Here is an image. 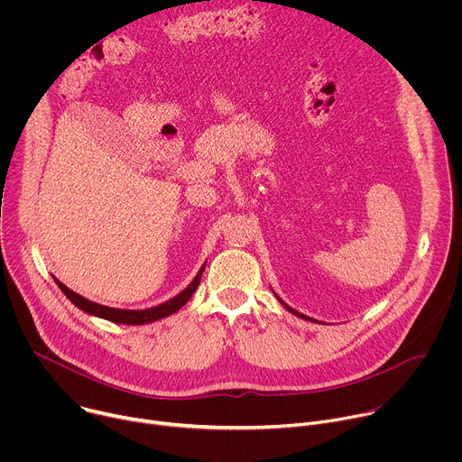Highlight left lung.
<instances>
[{"label": "left lung", "mask_w": 462, "mask_h": 462, "mask_svg": "<svg viewBox=\"0 0 462 462\" xmlns=\"http://www.w3.org/2000/svg\"><path fill=\"white\" fill-rule=\"evenodd\" d=\"M274 294H276V292H274ZM276 298H278V296H276ZM278 301H280V303H282V305H283V307H285V309H287V310H289V312H292V314H294V316H298V318H301V319H309V321H316V319H312V318H309V316H305V314H301V312H298V310H294V309H292V307H289V305H287V303H285V301H283V300H280V298H278Z\"/></svg>", "instance_id": "obj_1"}]
</instances>
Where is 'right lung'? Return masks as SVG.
<instances>
[{
  "label": "right lung",
  "mask_w": 462,
  "mask_h": 462,
  "mask_svg": "<svg viewBox=\"0 0 462 462\" xmlns=\"http://www.w3.org/2000/svg\"><path fill=\"white\" fill-rule=\"evenodd\" d=\"M205 267H207V263L199 269V273L195 274L191 283L184 291H180L177 296H173L171 300H168V301H164L161 305H155V307H150V309H141V310L139 309H135V310H131V309H115V307L100 305V303H95V301L77 294L75 291H71L69 287H65L56 278H54V282L60 287V291L71 300V303H75L80 310H84L89 316H97V318H102V319H107V321H113V323H124V325H144V323H152V321L162 319V318L177 312L180 307H184V303H188V300L191 298L195 289L199 287Z\"/></svg>",
  "instance_id": "add662e5"
}]
</instances>
